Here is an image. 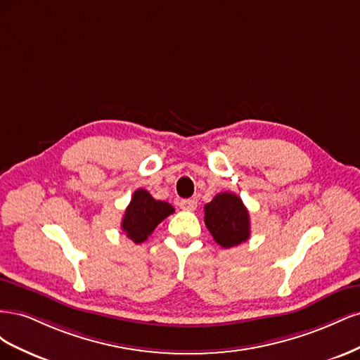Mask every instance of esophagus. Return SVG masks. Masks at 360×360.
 <instances>
[{
    "instance_id": "esophagus-1",
    "label": "esophagus",
    "mask_w": 360,
    "mask_h": 360,
    "mask_svg": "<svg viewBox=\"0 0 360 360\" xmlns=\"http://www.w3.org/2000/svg\"><path fill=\"white\" fill-rule=\"evenodd\" d=\"M179 205H180V209H183V210L193 212L195 209H197V201H195V200H181L179 202Z\"/></svg>"
}]
</instances>
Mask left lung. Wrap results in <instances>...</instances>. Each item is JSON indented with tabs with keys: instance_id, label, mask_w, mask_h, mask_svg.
Listing matches in <instances>:
<instances>
[{
	"instance_id": "1",
	"label": "left lung",
	"mask_w": 360,
	"mask_h": 360,
	"mask_svg": "<svg viewBox=\"0 0 360 360\" xmlns=\"http://www.w3.org/2000/svg\"><path fill=\"white\" fill-rule=\"evenodd\" d=\"M204 222L214 242L225 249L246 242L250 236L248 209L231 192L217 193L204 205Z\"/></svg>"
}]
</instances>
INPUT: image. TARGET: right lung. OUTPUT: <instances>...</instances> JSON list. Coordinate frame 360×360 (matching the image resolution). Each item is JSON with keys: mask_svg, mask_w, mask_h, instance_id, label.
I'll list each match as a JSON object with an SVG mask.
<instances>
[{"mask_svg": "<svg viewBox=\"0 0 360 360\" xmlns=\"http://www.w3.org/2000/svg\"><path fill=\"white\" fill-rule=\"evenodd\" d=\"M174 213V207L165 201L155 200L146 189L134 192L122 221V230L134 243L146 242L155 228Z\"/></svg>", "mask_w": 360, "mask_h": 360, "instance_id": "1", "label": "right lung"}]
</instances>
